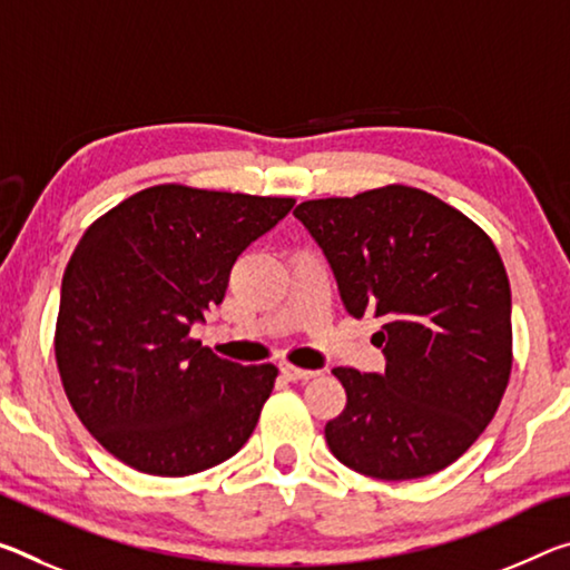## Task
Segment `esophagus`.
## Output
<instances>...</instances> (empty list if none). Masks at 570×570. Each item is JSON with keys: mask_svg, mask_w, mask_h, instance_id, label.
Instances as JSON below:
<instances>
[{"mask_svg": "<svg viewBox=\"0 0 570 570\" xmlns=\"http://www.w3.org/2000/svg\"><path fill=\"white\" fill-rule=\"evenodd\" d=\"M282 375L292 383H306V381H312V377H317L320 373H317V370H302V367H294V365H282Z\"/></svg>", "mask_w": 570, "mask_h": 570, "instance_id": "obj_1", "label": "esophagus"}]
</instances>
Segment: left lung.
<instances>
[{
  "instance_id": "left-lung-1",
  "label": "left lung",
  "mask_w": 570,
  "mask_h": 570,
  "mask_svg": "<svg viewBox=\"0 0 570 570\" xmlns=\"http://www.w3.org/2000/svg\"><path fill=\"white\" fill-rule=\"evenodd\" d=\"M385 373L334 367L347 405L324 426L342 464L403 482L456 462L492 421L512 367V299L490 236L423 189L391 185L294 210Z\"/></svg>"
}]
</instances>
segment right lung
Listing matches in <instances>:
<instances>
[{"label":"right lung","mask_w":570,"mask_h":570,"mask_svg":"<svg viewBox=\"0 0 570 570\" xmlns=\"http://www.w3.org/2000/svg\"><path fill=\"white\" fill-rule=\"evenodd\" d=\"M292 207V197L159 185L83 233L62 274L56 360L78 419L124 464L187 476L248 441L278 370L213 355L189 330L223 304L240 253Z\"/></svg>","instance_id":"add662e5"}]
</instances>
